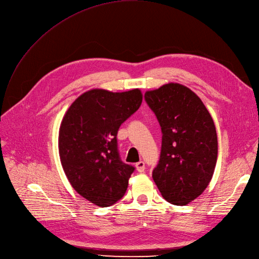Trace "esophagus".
<instances>
[{"mask_svg": "<svg viewBox=\"0 0 259 259\" xmlns=\"http://www.w3.org/2000/svg\"><path fill=\"white\" fill-rule=\"evenodd\" d=\"M136 169H137V171L138 172H143L144 171V169H146V165H144V162L142 161V160H140V161H138L137 163H136Z\"/></svg>", "mask_w": 259, "mask_h": 259, "instance_id": "1", "label": "esophagus"}]
</instances>
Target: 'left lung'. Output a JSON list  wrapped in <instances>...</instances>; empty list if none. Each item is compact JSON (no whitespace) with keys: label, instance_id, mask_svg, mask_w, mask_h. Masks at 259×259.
Returning a JSON list of instances; mask_svg holds the SVG:
<instances>
[{"label":"left lung","instance_id":"obj_1","mask_svg":"<svg viewBox=\"0 0 259 259\" xmlns=\"http://www.w3.org/2000/svg\"><path fill=\"white\" fill-rule=\"evenodd\" d=\"M144 100L162 133L153 180L165 201L188 204L202 194L214 171L218 138L213 120L201 99L180 84L147 91Z\"/></svg>","mask_w":259,"mask_h":259}]
</instances>
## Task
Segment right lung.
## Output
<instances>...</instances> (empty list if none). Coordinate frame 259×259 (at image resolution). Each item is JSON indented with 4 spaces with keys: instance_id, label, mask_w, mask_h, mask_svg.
Instances as JSON below:
<instances>
[{
    "instance_id": "obj_1",
    "label": "right lung",
    "mask_w": 259,
    "mask_h": 259,
    "mask_svg": "<svg viewBox=\"0 0 259 259\" xmlns=\"http://www.w3.org/2000/svg\"><path fill=\"white\" fill-rule=\"evenodd\" d=\"M141 102L139 89H94L72 103L60 124L59 156L67 178L82 198L101 207L123 198L135 171L121 160L117 135Z\"/></svg>"
}]
</instances>
